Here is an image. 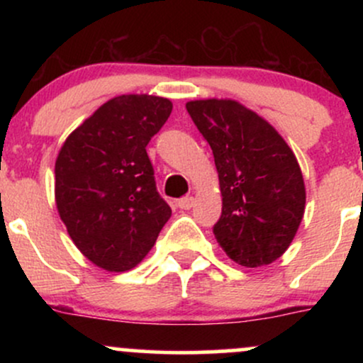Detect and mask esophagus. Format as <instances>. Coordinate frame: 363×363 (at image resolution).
Here are the masks:
<instances>
[{
    "mask_svg": "<svg viewBox=\"0 0 363 363\" xmlns=\"http://www.w3.org/2000/svg\"><path fill=\"white\" fill-rule=\"evenodd\" d=\"M177 206L181 208V210H191V208L194 206V198H193V196H187V198H181L177 201Z\"/></svg>",
    "mask_w": 363,
    "mask_h": 363,
    "instance_id": "esophagus-1",
    "label": "esophagus"
}]
</instances>
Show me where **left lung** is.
<instances>
[{"instance_id": "left-lung-1", "label": "left lung", "mask_w": 363, "mask_h": 363, "mask_svg": "<svg viewBox=\"0 0 363 363\" xmlns=\"http://www.w3.org/2000/svg\"><path fill=\"white\" fill-rule=\"evenodd\" d=\"M186 109L213 150L222 193L216 242L245 268L272 264L289 249L306 210L297 157L268 121L240 102L203 99Z\"/></svg>"}]
</instances>
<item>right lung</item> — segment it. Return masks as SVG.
Masks as SVG:
<instances>
[{
    "mask_svg": "<svg viewBox=\"0 0 363 363\" xmlns=\"http://www.w3.org/2000/svg\"><path fill=\"white\" fill-rule=\"evenodd\" d=\"M170 112L169 99L119 95L83 121L57 153V213L83 256L106 272L140 264L172 215L147 155Z\"/></svg>",
    "mask_w": 363,
    "mask_h": 363,
    "instance_id": "add662e5",
    "label": "right lung"
}]
</instances>
